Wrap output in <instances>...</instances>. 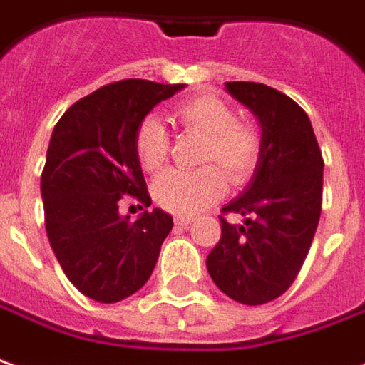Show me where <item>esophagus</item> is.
I'll use <instances>...</instances> for the list:
<instances>
[{
  "label": "esophagus",
  "mask_w": 365,
  "mask_h": 365,
  "mask_svg": "<svg viewBox=\"0 0 365 365\" xmlns=\"http://www.w3.org/2000/svg\"><path fill=\"white\" fill-rule=\"evenodd\" d=\"M193 223V219L190 217H175V225H183V227H187Z\"/></svg>",
  "instance_id": "34e87169"
}]
</instances>
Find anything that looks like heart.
<instances>
[{"label":"heart","instance_id":"1","mask_svg":"<svg viewBox=\"0 0 365 365\" xmlns=\"http://www.w3.org/2000/svg\"><path fill=\"white\" fill-rule=\"evenodd\" d=\"M174 120L185 132L201 136L195 172H165L152 185V195L160 207L190 217L225 193L229 182L245 183L253 175L262 150L259 128L251 122L237 120L233 106L219 96L201 94L175 106ZM134 152L144 172L162 170L170 152V138L156 116L140 122L134 134Z\"/></svg>","mask_w":365,"mask_h":365}]
</instances>
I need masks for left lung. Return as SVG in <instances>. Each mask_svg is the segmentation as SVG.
<instances>
[{
    "label": "left lung",
    "mask_w": 365,
    "mask_h": 365,
    "mask_svg": "<svg viewBox=\"0 0 365 365\" xmlns=\"http://www.w3.org/2000/svg\"><path fill=\"white\" fill-rule=\"evenodd\" d=\"M225 91L261 124L262 150L251 182L223 213L221 239L207 255L219 290L257 307L279 298L297 279L322 211L324 160L308 114L290 96L261 83H225Z\"/></svg>",
    "instance_id": "obj_1"
}]
</instances>
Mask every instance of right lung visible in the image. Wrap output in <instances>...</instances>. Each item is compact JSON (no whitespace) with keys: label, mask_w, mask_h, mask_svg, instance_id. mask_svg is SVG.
<instances>
[{"label":"right lung","mask_w":365,"mask_h":365,"mask_svg":"<svg viewBox=\"0 0 365 365\" xmlns=\"http://www.w3.org/2000/svg\"><path fill=\"white\" fill-rule=\"evenodd\" d=\"M182 88L142 78L112 83L76 101L51 134L41 175L47 237L67 279L96 302L112 304L142 289L174 227L158 207L130 221L118 201L134 195L152 205L134 134Z\"/></svg>","instance_id":"right-lung-1"}]
</instances>
